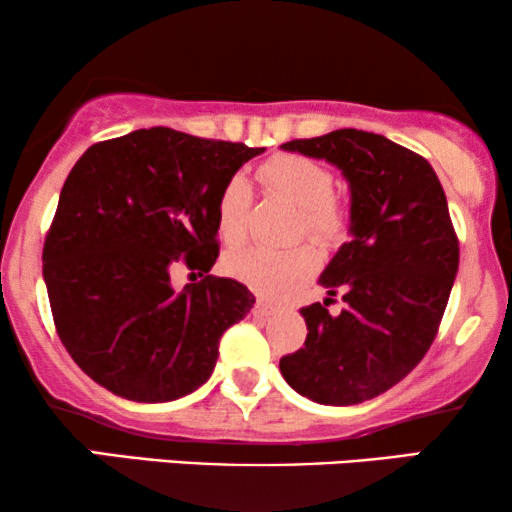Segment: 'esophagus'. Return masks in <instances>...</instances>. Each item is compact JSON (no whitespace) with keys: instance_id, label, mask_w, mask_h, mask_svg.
Returning a JSON list of instances; mask_svg holds the SVG:
<instances>
[{"instance_id":"obj_1","label":"esophagus","mask_w":512,"mask_h":512,"mask_svg":"<svg viewBox=\"0 0 512 512\" xmlns=\"http://www.w3.org/2000/svg\"><path fill=\"white\" fill-rule=\"evenodd\" d=\"M275 312H277V307L268 303V300H256V305H254L256 317H270V314H275Z\"/></svg>"}]
</instances>
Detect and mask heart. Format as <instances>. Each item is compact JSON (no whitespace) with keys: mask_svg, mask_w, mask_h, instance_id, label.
<instances>
[{"mask_svg":"<svg viewBox=\"0 0 512 512\" xmlns=\"http://www.w3.org/2000/svg\"><path fill=\"white\" fill-rule=\"evenodd\" d=\"M268 191L300 207L296 235H310L324 247L338 244L349 230L347 205L333 193L335 174L326 163L303 153H275L258 167ZM254 191L242 174H233L216 195V226L228 244L244 240L249 230ZM312 244L293 247H240L223 258L226 272L265 298H284L319 270Z\"/></svg>","mask_w":512,"mask_h":512,"instance_id":"b5f03b06","label":"heart"}]
</instances>
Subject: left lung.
I'll use <instances>...</instances> for the list:
<instances>
[{
  "label": "left lung",
  "instance_id": "obj_1",
  "mask_svg": "<svg viewBox=\"0 0 512 512\" xmlns=\"http://www.w3.org/2000/svg\"><path fill=\"white\" fill-rule=\"evenodd\" d=\"M286 151L326 158L352 188V242L319 284L342 293L300 310L305 347L279 361L298 394L324 405H356L384 394L436 340L459 268V237L429 160L391 139L354 128L291 139Z\"/></svg>",
  "mask_w": 512,
  "mask_h": 512
}]
</instances>
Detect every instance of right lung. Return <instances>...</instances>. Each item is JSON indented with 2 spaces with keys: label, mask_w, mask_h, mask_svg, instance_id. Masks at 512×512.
<instances>
[{
  "label": "right lung",
  "mask_w": 512,
  "mask_h": 512,
  "mask_svg": "<svg viewBox=\"0 0 512 512\" xmlns=\"http://www.w3.org/2000/svg\"><path fill=\"white\" fill-rule=\"evenodd\" d=\"M263 151L149 128L76 160L46 233L44 279L62 345L111 394L165 403L209 380L221 335L256 303L244 284L207 275L216 195ZM174 264L203 279L174 292Z\"/></svg>",
  "instance_id": "right-lung-1"
}]
</instances>
